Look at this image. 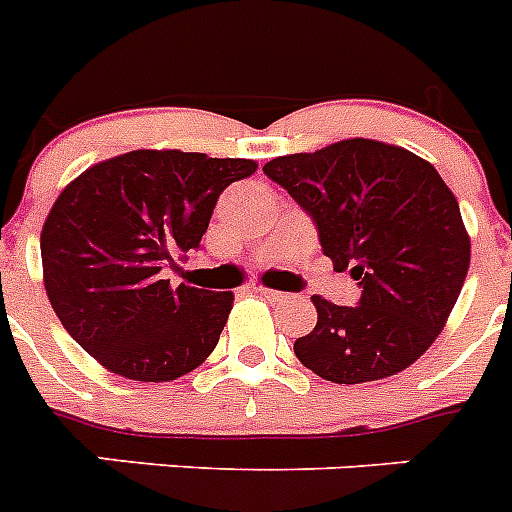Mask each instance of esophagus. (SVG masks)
Segmentation results:
<instances>
[{
    "instance_id": "34e87169",
    "label": "esophagus",
    "mask_w": 512,
    "mask_h": 512,
    "mask_svg": "<svg viewBox=\"0 0 512 512\" xmlns=\"http://www.w3.org/2000/svg\"><path fill=\"white\" fill-rule=\"evenodd\" d=\"M257 293H260V296H265V299L268 301H283V299H288V293H281V291H273V288H255Z\"/></svg>"
}]
</instances>
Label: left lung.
Wrapping results in <instances>:
<instances>
[{
  "label": "left lung",
  "instance_id": "8db88e82",
  "mask_svg": "<svg viewBox=\"0 0 512 512\" xmlns=\"http://www.w3.org/2000/svg\"><path fill=\"white\" fill-rule=\"evenodd\" d=\"M262 172L309 213L322 252L348 270L355 306L314 296L317 327L293 342L306 368L335 384L394 376L443 330L469 270L459 203L425 159L399 146L348 139L278 157Z\"/></svg>",
  "mask_w": 512,
  "mask_h": 512
}]
</instances>
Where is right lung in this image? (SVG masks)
Listing matches in <instances>:
<instances>
[{
	"mask_svg": "<svg viewBox=\"0 0 512 512\" xmlns=\"http://www.w3.org/2000/svg\"><path fill=\"white\" fill-rule=\"evenodd\" d=\"M252 159L198 151H128L66 185L41 234L46 293L87 353L133 381H172L206 361L231 291L164 281L201 250L219 195Z\"/></svg>",
	"mask_w": 512,
	"mask_h": 512,
	"instance_id": "obj_1",
	"label": "right lung"
}]
</instances>
